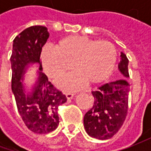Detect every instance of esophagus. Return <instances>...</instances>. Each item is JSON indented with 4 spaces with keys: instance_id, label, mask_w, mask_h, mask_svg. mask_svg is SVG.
I'll use <instances>...</instances> for the list:
<instances>
[{
    "instance_id": "esophagus-1",
    "label": "esophagus",
    "mask_w": 151,
    "mask_h": 151,
    "mask_svg": "<svg viewBox=\"0 0 151 151\" xmlns=\"http://www.w3.org/2000/svg\"><path fill=\"white\" fill-rule=\"evenodd\" d=\"M74 93H72V92H67L66 93V97L68 100H70V99H72L73 96H74Z\"/></svg>"
}]
</instances>
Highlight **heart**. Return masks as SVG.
<instances>
[{
  "instance_id": "b5f03b06",
  "label": "heart",
  "mask_w": 151,
  "mask_h": 151,
  "mask_svg": "<svg viewBox=\"0 0 151 151\" xmlns=\"http://www.w3.org/2000/svg\"><path fill=\"white\" fill-rule=\"evenodd\" d=\"M55 50L43 52V65L47 75L55 80L63 78L73 66L76 74L60 83L65 90H76L85 83L91 86L103 82L111 76L117 62L113 44L83 36L63 38Z\"/></svg>"
}]
</instances>
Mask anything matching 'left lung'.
<instances>
[{
  "label": "left lung",
  "mask_w": 151,
  "mask_h": 151,
  "mask_svg": "<svg viewBox=\"0 0 151 151\" xmlns=\"http://www.w3.org/2000/svg\"><path fill=\"white\" fill-rule=\"evenodd\" d=\"M119 70L123 76L113 82L102 85L91 91L94 97L92 107L84 116V128L89 136L108 139L118 133L128 113L129 77L127 56L121 52Z\"/></svg>",
  "instance_id": "8db88e82"
}]
</instances>
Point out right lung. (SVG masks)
Segmentation results:
<instances>
[{
  "instance_id": "1",
  "label": "right lung",
  "mask_w": 151,
  "mask_h": 151,
  "mask_svg": "<svg viewBox=\"0 0 151 151\" xmlns=\"http://www.w3.org/2000/svg\"><path fill=\"white\" fill-rule=\"evenodd\" d=\"M50 33L46 27L32 26L19 33L13 40L12 65V90L21 118L28 129L36 134H49L59 125L58 107L67 101L65 95L54 87L42 72V48ZM38 63L37 81L31 93H27L23 76L27 68Z\"/></svg>"
}]
</instances>
